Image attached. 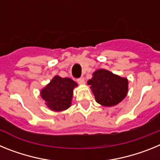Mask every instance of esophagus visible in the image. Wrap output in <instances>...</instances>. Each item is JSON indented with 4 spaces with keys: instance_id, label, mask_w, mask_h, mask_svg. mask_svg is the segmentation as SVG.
<instances>
[{
    "instance_id": "1",
    "label": "esophagus",
    "mask_w": 160,
    "mask_h": 160,
    "mask_svg": "<svg viewBox=\"0 0 160 160\" xmlns=\"http://www.w3.org/2000/svg\"><path fill=\"white\" fill-rule=\"evenodd\" d=\"M77 81H78V84H80V85L85 84V79H84V78H83V77L78 78Z\"/></svg>"
}]
</instances>
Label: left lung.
I'll return each mask as SVG.
<instances>
[{"label":"left lung","mask_w":160,"mask_h":160,"mask_svg":"<svg viewBox=\"0 0 160 160\" xmlns=\"http://www.w3.org/2000/svg\"><path fill=\"white\" fill-rule=\"evenodd\" d=\"M95 100L103 107H113L122 101L128 92V80L105 69L92 73L87 81Z\"/></svg>","instance_id":"obj_1"}]
</instances>
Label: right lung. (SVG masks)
Instances as JSON below:
<instances>
[{
    "mask_svg": "<svg viewBox=\"0 0 160 160\" xmlns=\"http://www.w3.org/2000/svg\"><path fill=\"white\" fill-rule=\"evenodd\" d=\"M77 87V83L71 78L55 75L41 90L40 95L49 110L55 112L63 111L71 106L73 89Z\"/></svg>",
    "mask_w": 160,
    "mask_h": 160,
    "instance_id": "1",
    "label": "right lung"
}]
</instances>
